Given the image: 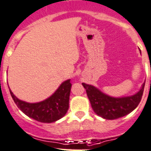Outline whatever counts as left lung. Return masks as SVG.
I'll return each instance as SVG.
<instances>
[{
    "label": "left lung",
    "instance_id": "1",
    "mask_svg": "<svg viewBox=\"0 0 151 151\" xmlns=\"http://www.w3.org/2000/svg\"><path fill=\"white\" fill-rule=\"evenodd\" d=\"M140 54L141 52L140 50ZM92 108L96 114L106 119H116L123 117L134 111L139 105L144 93L145 82L140 90L130 96L114 97L104 93L93 85L83 83Z\"/></svg>",
    "mask_w": 151,
    "mask_h": 151
}]
</instances>
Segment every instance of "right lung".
I'll return each instance as SVG.
<instances>
[{
	"instance_id": "1",
	"label": "right lung",
	"mask_w": 151,
	"mask_h": 151,
	"mask_svg": "<svg viewBox=\"0 0 151 151\" xmlns=\"http://www.w3.org/2000/svg\"><path fill=\"white\" fill-rule=\"evenodd\" d=\"M71 88L70 79H67L61 83L50 96L38 103H28L21 100L12 93L10 88L9 90L17 106L25 115L41 123H50L60 119L66 114Z\"/></svg>"
}]
</instances>
